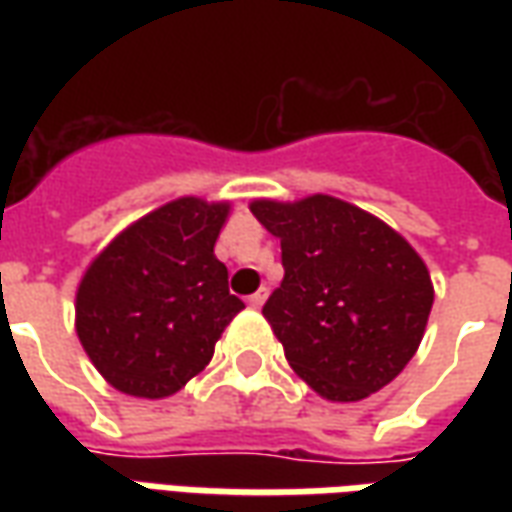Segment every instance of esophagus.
<instances>
[{
	"label": "esophagus",
	"mask_w": 512,
	"mask_h": 512,
	"mask_svg": "<svg viewBox=\"0 0 512 512\" xmlns=\"http://www.w3.org/2000/svg\"><path fill=\"white\" fill-rule=\"evenodd\" d=\"M266 296H268V290L260 288L257 293H252V296L246 299V304H249L252 310H260V307H263V301H266Z\"/></svg>",
	"instance_id": "obj_1"
}]
</instances>
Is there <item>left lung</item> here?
<instances>
[{
	"instance_id": "obj_1",
	"label": "left lung",
	"mask_w": 512,
	"mask_h": 512,
	"mask_svg": "<svg viewBox=\"0 0 512 512\" xmlns=\"http://www.w3.org/2000/svg\"><path fill=\"white\" fill-rule=\"evenodd\" d=\"M277 235L285 277L263 315L285 359L326 400L384 389L417 354L433 307L428 266L373 213L329 194L255 200Z\"/></svg>"
}]
</instances>
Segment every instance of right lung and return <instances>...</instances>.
Segmentation results:
<instances>
[{"instance_id": "obj_1", "label": "right lung", "mask_w": 512, "mask_h": 512, "mask_svg": "<svg viewBox=\"0 0 512 512\" xmlns=\"http://www.w3.org/2000/svg\"><path fill=\"white\" fill-rule=\"evenodd\" d=\"M230 202L180 197L136 219L84 271L76 334L95 370L134 397L175 395L244 310L213 244Z\"/></svg>"}]
</instances>
